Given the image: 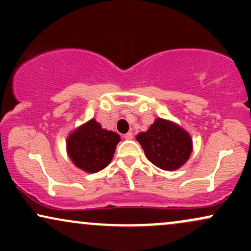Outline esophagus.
<instances>
[{
    "mask_svg": "<svg viewBox=\"0 0 251 251\" xmlns=\"http://www.w3.org/2000/svg\"><path fill=\"white\" fill-rule=\"evenodd\" d=\"M124 138H125L126 140L133 139V133H132V132H127V133H126V134H124Z\"/></svg>",
    "mask_w": 251,
    "mask_h": 251,
    "instance_id": "1",
    "label": "esophagus"
}]
</instances>
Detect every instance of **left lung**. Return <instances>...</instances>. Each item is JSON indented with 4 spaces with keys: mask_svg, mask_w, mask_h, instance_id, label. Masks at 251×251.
<instances>
[{
    "mask_svg": "<svg viewBox=\"0 0 251 251\" xmlns=\"http://www.w3.org/2000/svg\"><path fill=\"white\" fill-rule=\"evenodd\" d=\"M137 140L150 162L165 171L179 169L192 151V139L188 132L162 118H157L148 131L138 134Z\"/></svg>",
    "mask_w": 251,
    "mask_h": 251,
    "instance_id": "1",
    "label": "left lung"
}]
</instances>
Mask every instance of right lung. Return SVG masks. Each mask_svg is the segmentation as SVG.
I'll return each instance as SVG.
<instances>
[{"label":"right lung","instance_id":"add662e5","mask_svg":"<svg viewBox=\"0 0 251 251\" xmlns=\"http://www.w3.org/2000/svg\"><path fill=\"white\" fill-rule=\"evenodd\" d=\"M119 142V134L91 119L68 135L67 153L76 168L96 174L111 163Z\"/></svg>","mask_w":251,"mask_h":251}]
</instances>
